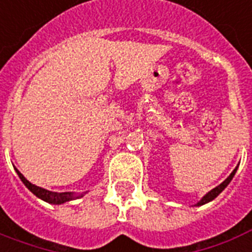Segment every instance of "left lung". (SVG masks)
<instances>
[{
    "instance_id": "1",
    "label": "left lung",
    "mask_w": 252,
    "mask_h": 252,
    "mask_svg": "<svg viewBox=\"0 0 252 252\" xmlns=\"http://www.w3.org/2000/svg\"><path fill=\"white\" fill-rule=\"evenodd\" d=\"M237 169H238V166H237V168H235L234 170H233V172L230 173V176H229L228 178H226V180L224 181V182L220 183V185H219V186L215 187V189H213V190L209 191L208 194L204 195V196H203V198H202V200H199V202L196 203V204H195V206H203V204H206V203L212 202L213 199L216 198L217 195H220L221 192H222V190H224L225 187L228 186L229 183H230V181L233 180V177H234L235 172H237Z\"/></svg>"
}]
</instances>
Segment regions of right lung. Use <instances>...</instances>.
<instances>
[{"instance_id": "add662e5", "label": "right lung", "mask_w": 252, "mask_h": 252, "mask_svg": "<svg viewBox=\"0 0 252 252\" xmlns=\"http://www.w3.org/2000/svg\"><path fill=\"white\" fill-rule=\"evenodd\" d=\"M15 172L18 173V176L21 178L22 182L26 185L28 190L31 191L32 194H35L37 198L43 199L44 202L46 203H50V204H62V203H66V202H70V200H74V199H79L83 196V194L80 195H75L72 194V192H53V191H49V190H45L43 187H39V186H35V185H32L30 181H27L24 178V176L22 174L18 169H15Z\"/></svg>"}]
</instances>
